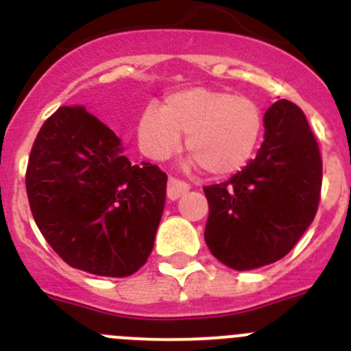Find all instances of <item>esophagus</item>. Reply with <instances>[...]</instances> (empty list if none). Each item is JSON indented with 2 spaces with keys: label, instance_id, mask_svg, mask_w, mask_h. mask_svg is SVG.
<instances>
[{
  "label": "esophagus",
  "instance_id": "obj_1",
  "mask_svg": "<svg viewBox=\"0 0 351 351\" xmlns=\"http://www.w3.org/2000/svg\"><path fill=\"white\" fill-rule=\"evenodd\" d=\"M190 191V184L181 179L169 178V188H167V195H169L170 200H178L179 197H182L184 193Z\"/></svg>",
  "mask_w": 351,
  "mask_h": 351
}]
</instances>
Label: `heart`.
I'll return each mask as SVG.
<instances>
[{"instance_id":"1","label":"heart","mask_w":351,"mask_h":351,"mask_svg":"<svg viewBox=\"0 0 351 351\" xmlns=\"http://www.w3.org/2000/svg\"><path fill=\"white\" fill-rule=\"evenodd\" d=\"M262 110L246 96L226 89L190 88L167 96L165 107L151 104L138 121V142L149 158L167 160L186 147L209 176L243 169L258 145Z\"/></svg>"}]
</instances>
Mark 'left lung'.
Here are the masks:
<instances>
[{
    "mask_svg": "<svg viewBox=\"0 0 351 351\" xmlns=\"http://www.w3.org/2000/svg\"><path fill=\"white\" fill-rule=\"evenodd\" d=\"M265 141L230 181L204 188L206 243L235 271L274 263L297 244L320 204L322 156L304 112L288 100L263 116Z\"/></svg>",
    "mask_w": 351,
    "mask_h": 351,
    "instance_id": "left-lung-1",
    "label": "left lung"
}]
</instances>
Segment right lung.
Masks as SVG:
<instances>
[{
    "mask_svg": "<svg viewBox=\"0 0 351 351\" xmlns=\"http://www.w3.org/2000/svg\"><path fill=\"white\" fill-rule=\"evenodd\" d=\"M26 191L36 226L70 267L126 278L153 251L167 173L130 163L116 133L84 107H60L31 147Z\"/></svg>",
    "mask_w": 351,
    "mask_h": 351,
    "instance_id": "1",
    "label": "right lung"
}]
</instances>
